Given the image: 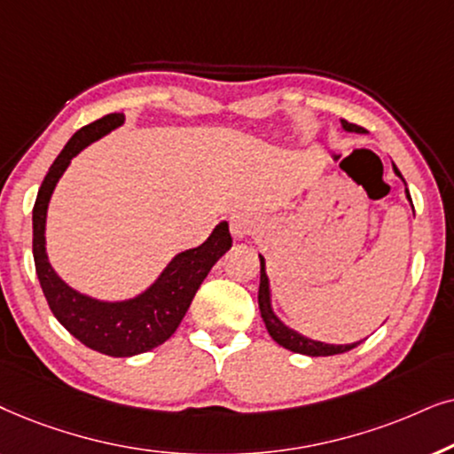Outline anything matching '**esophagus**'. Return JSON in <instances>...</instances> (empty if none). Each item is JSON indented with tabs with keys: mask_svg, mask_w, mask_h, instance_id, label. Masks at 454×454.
Segmentation results:
<instances>
[{
	"mask_svg": "<svg viewBox=\"0 0 454 454\" xmlns=\"http://www.w3.org/2000/svg\"><path fill=\"white\" fill-rule=\"evenodd\" d=\"M255 231H257L255 220H253L249 214H245V211H239V214H234L231 217V232L234 239L251 237Z\"/></svg>",
	"mask_w": 454,
	"mask_h": 454,
	"instance_id": "1",
	"label": "esophagus"
}]
</instances>
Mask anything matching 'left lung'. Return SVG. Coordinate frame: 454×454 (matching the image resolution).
<instances>
[{"label": "left lung", "instance_id": "1", "mask_svg": "<svg viewBox=\"0 0 454 454\" xmlns=\"http://www.w3.org/2000/svg\"><path fill=\"white\" fill-rule=\"evenodd\" d=\"M342 129L348 130V132H365L364 126H357V124H350L348 120H342ZM395 166V164H392ZM395 172L398 176L403 178V174L398 172V168L395 166ZM407 197L411 201V195L407 191ZM259 263H262V278H259V311H262V317L265 322V328H268L270 336L274 338V340L280 344V347L293 350V353H301V355H311V357H330V355H338V353H347V350L355 348L359 342L355 344H325V342H317V340H311V338H305L297 334L294 330H290L284 325L280 319L274 316V311H271V305H270V282H268V276H265V262L263 257L259 255Z\"/></svg>", "mask_w": 454, "mask_h": 454}]
</instances>
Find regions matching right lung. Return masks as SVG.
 I'll return each mask as SVG.
<instances>
[{"label": "right lung", "instance_id": "right-lung-1", "mask_svg": "<svg viewBox=\"0 0 454 454\" xmlns=\"http://www.w3.org/2000/svg\"><path fill=\"white\" fill-rule=\"evenodd\" d=\"M122 122L124 114H107L74 132L47 172L33 207L35 270L47 305L76 340L110 357H132L164 344L183 322L205 276L232 247L228 223L222 222L203 245L174 257L153 286L122 303H101L59 280L45 255L47 203L72 157Z\"/></svg>", "mask_w": 454, "mask_h": 454}]
</instances>
